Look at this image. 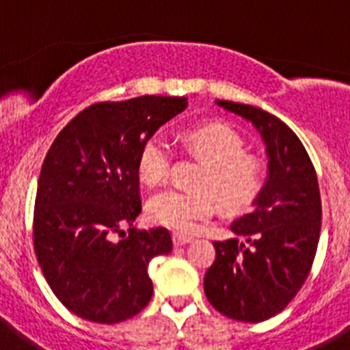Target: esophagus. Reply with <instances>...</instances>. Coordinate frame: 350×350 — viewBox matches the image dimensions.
<instances>
[{
  "instance_id": "1",
  "label": "esophagus",
  "mask_w": 350,
  "mask_h": 350,
  "mask_svg": "<svg viewBox=\"0 0 350 350\" xmlns=\"http://www.w3.org/2000/svg\"><path fill=\"white\" fill-rule=\"evenodd\" d=\"M172 240H173V245L175 247H180V245H185V243L193 242V238L191 237H185V234H178V233L173 234Z\"/></svg>"
}]
</instances>
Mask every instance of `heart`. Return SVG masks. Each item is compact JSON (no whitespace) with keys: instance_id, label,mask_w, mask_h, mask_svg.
<instances>
[{"instance_id":"1","label":"heart","mask_w":350,"mask_h":350,"mask_svg":"<svg viewBox=\"0 0 350 350\" xmlns=\"http://www.w3.org/2000/svg\"><path fill=\"white\" fill-rule=\"evenodd\" d=\"M191 152L205 161L198 173L196 189H166L147 203L150 221L177 233H193L200 222L213 215L219 205L228 212L249 208L262 187V166L245 152L243 138L226 122L210 120L182 131ZM170 168L168 145L159 135L142 144L137 173L147 185L165 182Z\"/></svg>"}]
</instances>
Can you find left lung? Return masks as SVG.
Instances as JSON below:
<instances>
[{
	"instance_id": "left-lung-1",
	"label": "left lung",
	"mask_w": 350,
	"mask_h": 350,
	"mask_svg": "<svg viewBox=\"0 0 350 350\" xmlns=\"http://www.w3.org/2000/svg\"><path fill=\"white\" fill-rule=\"evenodd\" d=\"M215 103L258 129L268 175L254 210L231 224L243 240L213 242L215 261L203 286L212 307L226 317L261 323L284 310L307 280L323 217L319 184L307 150L286 122L252 105Z\"/></svg>"
}]
</instances>
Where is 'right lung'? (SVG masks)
<instances>
[{"mask_svg": "<svg viewBox=\"0 0 350 350\" xmlns=\"http://www.w3.org/2000/svg\"><path fill=\"white\" fill-rule=\"evenodd\" d=\"M185 108L187 98L175 96L91 105L49 148L36 189L35 252L54 295L82 319L120 323L152 298L148 262L173 243L165 228H133L142 212L137 157Z\"/></svg>", "mask_w": 350, "mask_h": 350, "instance_id": "right-lung-1", "label": "right lung"}]
</instances>
